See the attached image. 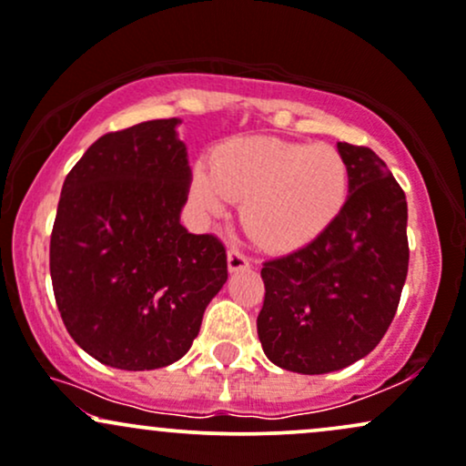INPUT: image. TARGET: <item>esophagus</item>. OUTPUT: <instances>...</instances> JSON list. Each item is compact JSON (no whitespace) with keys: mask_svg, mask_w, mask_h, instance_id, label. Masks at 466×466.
I'll return each mask as SVG.
<instances>
[{"mask_svg":"<svg viewBox=\"0 0 466 466\" xmlns=\"http://www.w3.org/2000/svg\"><path fill=\"white\" fill-rule=\"evenodd\" d=\"M248 259L244 258L239 250H228L227 255V268L228 273H239V270H248Z\"/></svg>","mask_w":466,"mask_h":466,"instance_id":"34e87169","label":"esophagus"}]
</instances>
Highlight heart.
Wrapping results in <instances>:
<instances>
[{"mask_svg": "<svg viewBox=\"0 0 466 466\" xmlns=\"http://www.w3.org/2000/svg\"><path fill=\"white\" fill-rule=\"evenodd\" d=\"M191 191L208 216L242 200L239 218L261 247L295 250L315 242L343 211L350 169L330 145L244 136L219 145L211 163L193 167Z\"/></svg>", "mask_w": 466, "mask_h": 466, "instance_id": "b5f03b06", "label": "heart"}]
</instances>
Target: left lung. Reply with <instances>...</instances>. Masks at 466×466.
Wrapping results in <instances>:
<instances>
[{
    "label": "left lung",
    "mask_w": 466,
    "mask_h": 466,
    "mask_svg": "<svg viewBox=\"0 0 466 466\" xmlns=\"http://www.w3.org/2000/svg\"><path fill=\"white\" fill-rule=\"evenodd\" d=\"M350 169L343 211L315 242L266 261L261 348L277 368L328 374L379 346L407 279V200L368 147L337 143Z\"/></svg>",
    "instance_id": "1"
}]
</instances>
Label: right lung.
<instances>
[{"label":"right lung","instance_id":"obj_1","mask_svg":"<svg viewBox=\"0 0 466 466\" xmlns=\"http://www.w3.org/2000/svg\"><path fill=\"white\" fill-rule=\"evenodd\" d=\"M180 118L101 136L67 174L50 238L56 308L76 346L116 370H158L189 352L227 284L213 235L180 224L191 187Z\"/></svg>","mask_w":466,"mask_h":466}]
</instances>
